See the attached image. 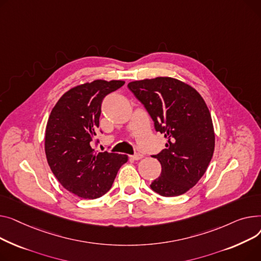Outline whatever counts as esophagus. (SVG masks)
Returning a JSON list of instances; mask_svg holds the SVG:
<instances>
[{
  "instance_id": "obj_1",
  "label": "esophagus",
  "mask_w": 261,
  "mask_h": 261,
  "mask_svg": "<svg viewBox=\"0 0 261 261\" xmlns=\"http://www.w3.org/2000/svg\"><path fill=\"white\" fill-rule=\"evenodd\" d=\"M142 158H143V155L140 154V152H137V154L130 156V159H133V160H140Z\"/></svg>"
}]
</instances>
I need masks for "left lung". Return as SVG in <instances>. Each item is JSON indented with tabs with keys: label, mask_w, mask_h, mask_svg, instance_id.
<instances>
[{
	"label": "left lung",
	"mask_w": 261,
	"mask_h": 261,
	"mask_svg": "<svg viewBox=\"0 0 261 261\" xmlns=\"http://www.w3.org/2000/svg\"><path fill=\"white\" fill-rule=\"evenodd\" d=\"M146 109L155 128L167 139L152 156L160 162V177L150 189L164 197L180 196L204 175L215 148V133L207 106L191 85L170 76L128 83Z\"/></svg>",
	"instance_id": "left-lung-1"
}]
</instances>
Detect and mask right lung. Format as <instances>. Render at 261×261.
<instances>
[{"instance_id":"right-lung-1","label":"right lung","mask_w":261,"mask_h":261,"mask_svg":"<svg viewBox=\"0 0 261 261\" xmlns=\"http://www.w3.org/2000/svg\"><path fill=\"white\" fill-rule=\"evenodd\" d=\"M124 81L95 80L75 86L53 109L45 130V154L50 170L64 189L84 199L109 192L126 155L96 151L90 143L99 127L101 104Z\"/></svg>"}]
</instances>
